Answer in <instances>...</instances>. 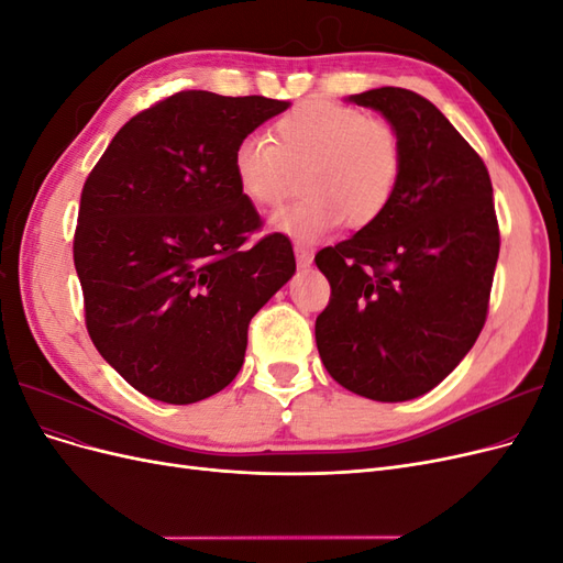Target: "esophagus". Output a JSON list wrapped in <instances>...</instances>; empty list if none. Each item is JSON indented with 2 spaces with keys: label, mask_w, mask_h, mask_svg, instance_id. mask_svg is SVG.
Returning a JSON list of instances; mask_svg holds the SVG:
<instances>
[{
  "label": "esophagus",
  "mask_w": 563,
  "mask_h": 563,
  "mask_svg": "<svg viewBox=\"0 0 563 563\" xmlns=\"http://www.w3.org/2000/svg\"><path fill=\"white\" fill-rule=\"evenodd\" d=\"M296 261L298 267H310L312 265V251L302 244H296Z\"/></svg>",
  "instance_id": "34e87169"
}]
</instances>
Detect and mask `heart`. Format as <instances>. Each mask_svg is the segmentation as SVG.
<instances>
[{"instance_id": "obj_1", "label": "heart", "mask_w": 563, "mask_h": 563, "mask_svg": "<svg viewBox=\"0 0 563 563\" xmlns=\"http://www.w3.org/2000/svg\"><path fill=\"white\" fill-rule=\"evenodd\" d=\"M275 143L249 133L234 145L232 176L255 207H277L294 172L302 192L294 207L272 218V228L298 242H317L340 225L366 228L397 195L404 152L389 122L366 112L312 100L282 114Z\"/></svg>"}]
</instances>
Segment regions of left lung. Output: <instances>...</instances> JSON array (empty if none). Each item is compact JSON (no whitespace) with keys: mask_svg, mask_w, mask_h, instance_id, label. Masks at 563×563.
I'll use <instances>...</instances> for the list:
<instances>
[{"mask_svg":"<svg viewBox=\"0 0 563 563\" xmlns=\"http://www.w3.org/2000/svg\"><path fill=\"white\" fill-rule=\"evenodd\" d=\"M350 100L395 126L404 166L387 211L314 255L331 284L317 350L354 395L408 401L444 380L484 329L500 253L493 187L428 98L383 87Z\"/></svg>","mask_w":563,"mask_h":563,"instance_id":"left-lung-1","label":"left lung"}]
</instances>
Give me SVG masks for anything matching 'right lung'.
<instances>
[{
    "mask_svg": "<svg viewBox=\"0 0 563 563\" xmlns=\"http://www.w3.org/2000/svg\"><path fill=\"white\" fill-rule=\"evenodd\" d=\"M288 108L180 91L131 117L84 183L75 267L87 331L131 387L195 404L244 364L253 314L294 277V246L263 228L232 176L244 135Z\"/></svg>",
    "mask_w": 563,
    "mask_h": 563,
    "instance_id": "1",
    "label": "right lung"
}]
</instances>
